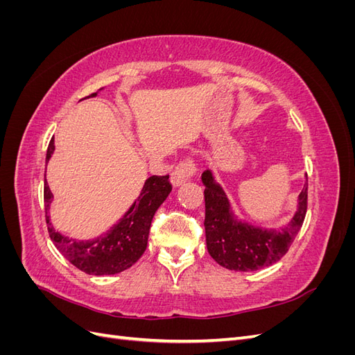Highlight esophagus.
Listing matches in <instances>:
<instances>
[{
	"instance_id": "obj_1",
	"label": "esophagus",
	"mask_w": 355,
	"mask_h": 355,
	"mask_svg": "<svg viewBox=\"0 0 355 355\" xmlns=\"http://www.w3.org/2000/svg\"><path fill=\"white\" fill-rule=\"evenodd\" d=\"M196 173V164L192 163L191 158H185L184 161H180V163L175 167V170L171 171V184L173 187H180L182 184H185V182Z\"/></svg>"
}]
</instances>
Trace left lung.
Returning <instances> with one entry per match:
<instances>
[{
    "mask_svg": "<svg viewBox=\"0 0 355 355\" xmlns=\"http://www.w3.org/2000/svg\"><path fill=\"white\" fill-rule=\"evenodd\" d=\"M206 201V243L210 256L220 266L232 271H256L278 262L287 253L302 228L308 206V184L299 194V206L293 219L284 228L262 230L235 219L231 204L211 171L201 176Z\"/></svg>",
    "mask_w": 355,
    "mask_h": 355,
    "instance_id": "obj_1",
    "label": "left lung"
}]
</instances>
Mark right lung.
Listing matches in <instances>:
<instances>
[{"instance_id": "add662e5", "label": "right lung", "mask_w": 355, "mask_h": 355, "mask_svg": "<svg viewBox=\"0 0 355 355\" xmlns=\"http://www.w3.org/2000/svg\"><path fill=\"white\" fill-rule=\"evenodd\" d=\"M92 93L89 98H93ZM55 151V141H50L46 161ZM171 191L168 175L148 178L141 196L132 204V207L115 223L114 227L101 237L87 241H78L58 232L50 222L49 209L53 198L51 191L44 182V204L46 222L51 241L58 250L80 271L89 275H112L118 274L139 261L146 249L149 228L157 209L163 204Z\"/></svg>"}]
</instances>
